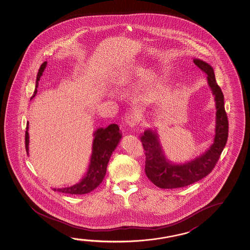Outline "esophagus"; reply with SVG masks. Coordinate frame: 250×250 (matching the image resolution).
I'll use <instances>...</instances> for the list:
<instances>
[{"label":"esophagus","mask_w":250,"mask_h":250,"mask_svg":"<svg viewBox=\"0 0 250 250\" xmlns=\"http://www.w3.org/2000/svg\"><path fill=\"white\" fill-rule=\"evenodd\" d=\"M125 124L128 126L134 127L137 123L139 122V117L135 113H131V114L127 115L125 117Z\"/></svg>","instance_id":"34e87169"}]
</instances>
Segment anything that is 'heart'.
<instances>
[{"instance_id": "obj_1", "label": "heart", "mask_w": 250, "mask_h": 250, "mask_svg": "<svg viewBox=\"0 0 250 250\" xmlns=\"http://www.w3.org/2000/svg\"><path fill=\"white\" fill-rule=\"evenodd\" d=\"M143 68L140 66H131V67H120L112 71L111 77L113 78L115 82L119 84H125L127 83L130 82L131 78L136 76H139L143 73ZM157 74L153 71H150L146 75V80L148 83H153L157 80Z\"/></svg>"}]
</instances>
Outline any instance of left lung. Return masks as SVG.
Returning <instances> with one entry per match:
<instances>
[{
  "label": "left lung",
  "mask_w": 250,
  "mask_h": 250,
  "mask_svg": "<svg viewBox=\"0 0 250 250\" xmlns=\"http://www.w3.org/2000/svg\"><path fill=\"white\" fill-rule=\"evenodd\" d=\"M193 62L203 71L215 102V128L213 144L201 155L184 163H174L165 155L158 132L147 129L140 140L146 151L145 172L148 179L160 188H179L203 179L212 172L225 147L229 135V121L224 107V96L217 84L213 67L199 58Z\"/></svg>",
  "instance_id": "left-lung-1"
}]
</instances>
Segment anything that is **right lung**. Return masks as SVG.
<instances>
[{
	"label": "right lung",
	"instance_id": "right-lung-1",
	"mask_svg": "<svg viewBox=\"0 0 250 250\" xmlns=\"http://www.w3.org/2000/svg\"><path fill=\"white\" fill-rule=\"evenodd\" d=\"M47 62L42 64L37 73L36 81V89L34 91L31 99L37 95L38 81L40 80L42 75L45 70ZM29 122L26 127L25 134V144L26 151L29 155ZM122 132L119 130V127L116 124H111L106 128H98L93 133V141L91 148L90 163L84 176L78 183L67 188H53L54 191L69 193V194H85L97 188L102 183L106 173L107 165L111 158L112 152L119 146L120 140L122 139Z\"/></svg>",
	"mask_w": 250,
	"mask_h": 250
}]
</instances>
